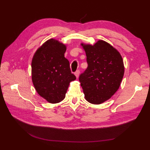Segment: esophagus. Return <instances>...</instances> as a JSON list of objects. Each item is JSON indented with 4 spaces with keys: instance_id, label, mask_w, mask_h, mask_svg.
<instances>
[{
    "instance_id": "1",
    "label": "esophagus",
    "mask_w": 150,
    "mask_h": 150,
    "mask_svg": "<svg viewBox=\"0 0 150 150\" xmlns=\"http://www.w3.org/2000/svg\"><path fill=\"white\" fill-rule=\"evenodd\" d=\"M79 73H80V71H79V70H77V71L75 72V77H76V78H77V79L79 77Z\"/></svg>"
}]
</instances>
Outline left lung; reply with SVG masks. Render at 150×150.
<instances>
[{
    "mask_svg": "<svg viewBox=\"0 0 150 150\" xmlns=\"http://www.w3.org/2000/svg\"><path fill=\"white\" fill-rule=\"evenodd\" d=\"M88 68L79 81L85 99L93 104L109 100L119 90L124 73L122 57L116 48L103 40L93 45L82 42Z\"/></svg>",
    "mask_w": 150,
    "mask_h": 150,
    "instance_id": "1",
    "label": "left lung"
}]
</instances>
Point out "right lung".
Returning a JSON list of instances; mask_svg holds the SVG:
<instances>
[{
	"label": "right lung",
	"mask_w": 150,
	"mask_h": 150,
	"mask_svg": "<svg viewBox=\"0 0 150 150\" xmlns=\"http://www.w3.org/2000/svg\"><path fill=\"white\" fill-rule=\"evenodd\" d=\"M66 48V44L50 39L37 50L31 60V80L35 89L52 104L64 99L69 83L76 79L64 57Z\"/></svg>",
	"instance_id": "add662e5"
}]
</instances>
